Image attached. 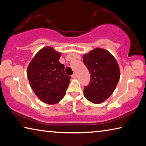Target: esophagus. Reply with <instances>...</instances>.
<instances>
[{
	"label": "esophagus",
	"instance_id": "1",
	"mask_svg": "<svg viewBox=\"0 0 146 146\" xmlns=\"http://www.w3.org/2000/svg\"><path fill=\"white\" fill-rule=\"evenodd\" d=\"M76 76H77V75H76V73H74L73 75H72V77H73V78H76Z\"/></svg>",
	"mask_w": 146,
	"mask_h": 146
}]
</instances>
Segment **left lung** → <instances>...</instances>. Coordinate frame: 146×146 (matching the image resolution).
Listing matches in <instances>:
<instances>
[{
	"instance_id": "8db88e82",
	"label": "left lung",
	"mask_w": 146,
	"mask_h": 146,
	"mask_svg": "<svg viewBox=\"0 0 146 146\" xmlns=\"http://www.w3.org/2000/svg\"><path fill=\"white\" fill-rule=\"evenodd\" d=\"M83 62L91 73L90 82L84 88V97L92 103H102L110 97L119 81L117 62L109 51L97 48L83 55Z\"/></svg>"
}]
</instances>
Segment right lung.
I'll return each mask as SVG.
<instances>
[{"mask_svg": "<svg viewBox=\"0 0 146 146\" xmlns=\"http://www.w3.org/2000/svg\"><path fill=\"white\" fill-rule=\"evenodd\" d=\"M61 53L51 47H45L36 54L29 63L27 76L31 88L43 102L55 104L66 95L71 76L59 62Z\"/></svg>", "mask_w": 146, "mask_h": 146, "instance_id": "right-lung-1", "label": "right lung"}]
</instances>
